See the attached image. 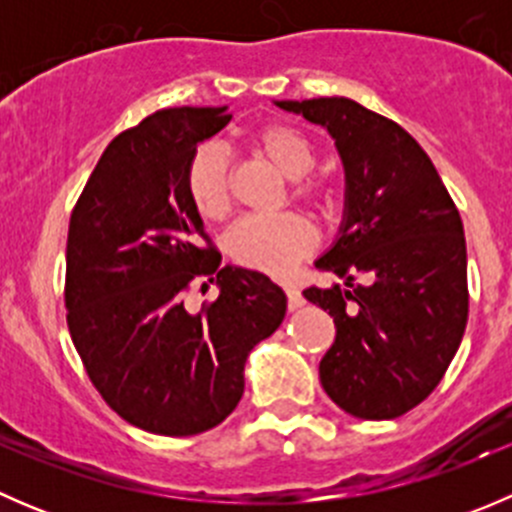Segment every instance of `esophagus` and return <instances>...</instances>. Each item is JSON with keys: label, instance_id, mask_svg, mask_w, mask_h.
Segmentation results:
<instances>
[{"label": "esophagus", "instance_id": "obj_1", "mask_svg": "<svg viewBox=\"0 0 512 512\" xmlns=\"http://www.w3.org/2000/svg\"><path fill=\"white\" fill-rule=\"evenodd\" d=\"M285 294H287V307H289V312H294V309H299V307H302V304H304L302 292H299L297 287L285 285Z\"/></svg>", "mask_w": 512, "mask_h": 512}]
</instances>
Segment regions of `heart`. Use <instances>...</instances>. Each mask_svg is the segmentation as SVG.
<instances>
[{
	"instance_id": "obj_1",
	"label": "heart",
	"mask_w": 512,
	"mask_h": 512,
	"mask_svg": "<svg viewBox=\"0 0 512 512\" xmlns=\"http://www.w3.org/2000/svg\"><path fill=\"white\" fill-rule=\"evenodd\" d=\"M252 146L280 173L292 178V198L327 215L334 205V188L314 168V146L302 131L287 123H265L252 133ZM230 158L218 143H203L185 165V195L205 220H223L230 213ZM227 255L247 270L287 275L297 262L312 255L317 232L299 215L245 218L227 232Z\"/></svg>"
}]
</instances>
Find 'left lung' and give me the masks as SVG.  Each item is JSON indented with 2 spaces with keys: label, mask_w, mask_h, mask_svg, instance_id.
<instances>
[{
  "label": "left lung",
  "mask_w": 512,
  "mask_h": 512,
  "mask_svg": "<svg viewBox=\"0 0 512 512\" xmlns=\"http://www.w3.org/2000/svg\"><path fill=\"white\" fill-rule=\"evenodd\" d=\"M332 133L347 173V218L317 270L344 285L304 289L334 319L319 361L329 399L366 421L428 399L468 322L466 237L456 203L414 136L352 98L277 101Z\"/></svg>",
  "instance_id": "left-lung-1"
}]
</instances>
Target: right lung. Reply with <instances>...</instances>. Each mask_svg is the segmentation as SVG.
Returning a JSON list of instances; mask_svg holds the SVG:
<instances>
[{"label":"right lung","instance_id":"right-lung-1","mask_svg":"<svg viewBox=\"0 0 512 512\" xmlns=\"http://www.w3.org/2000/svg\"><path fill=\"white\" fill-rule=\"evenodd\" d=\"M225 108H163L118 133L71 210L66 324L91 384L123 421L158 436L223 423L245 391V361L285 319L270 277L220 267L185 195L200 141L230 123ZM221 294L193 315V281Z\"/></svg>","mask_w":512,"mask_h":512}]
</instances>
